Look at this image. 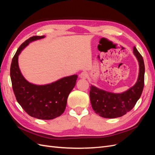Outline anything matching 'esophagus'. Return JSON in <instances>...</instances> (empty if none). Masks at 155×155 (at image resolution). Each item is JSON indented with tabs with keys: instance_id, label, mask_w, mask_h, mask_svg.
<instances>
[{
	"instance_id": "1",
	"label": "esophagus",
	"mask_w": 155,
	"mask_h": 155,
	"mask_svg": "<svg viewBox=\"0 0 155 155\" xmlns=\"http://www.w3.org/2000/svg\"><path fill=\"white\" fill-rule=\"evenodd\" d=\"M79 77L81 79H87L88 78V74L86 72H83L79 74Z\"/></svg>"
}]
</instances>
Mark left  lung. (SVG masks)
<instances>
[{"label":"left lung","mask_w":155,"mask_h":155,"mask_svg":"<svg viewBox=\"0 0 155 155\" xmlns=\"http://www.w3.org/2000/svg\"><path fill=\"white\" fill-rule=\"evenodd\" d=\"M133 53L139 63V75L135 85L127 91L114 94L91 85L90 100L93 110L105 118H115L125 115L137 104L144 86L145 65L143 59L135 46Z\"/></svg>","instance_id":"1"}]
</instances>
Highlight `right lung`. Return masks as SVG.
<instances>
[{
  "mask_svg": "<svg viewBox=\"0 0 155 155\" xmlns=\"http://www.w3.org/2000/svg\"><path fill=\"white\" fill-rule=\"evenodd\" d=\"M45 37H31L20 46L12 59L10 77L16 100L26 113L37 119L52 120L64 112L68 96L76 85L78 76L64 77L44 85H34L26 80L18 67V56L31 42Z\"/></svg>",
  "mask_w": 155,
  "mask_h": 155,
  "instance_id": "add662e5",
  "label": "right lung"
}]
</instances>
